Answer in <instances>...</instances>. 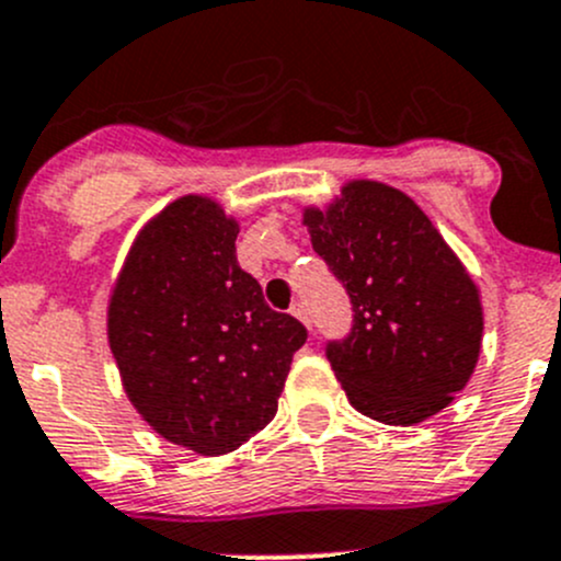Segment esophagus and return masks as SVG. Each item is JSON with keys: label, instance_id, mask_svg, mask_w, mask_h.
Listing matches in <instances>:
<instances>
[{"label": "esophagus", "instance_id": "34e87169", "mask_svg": "<svg viewBox=\"0 0 561 561\" xmlns=\"http://www.w3.org/2000/svg\"><path fill=\"white\" fill-rule=\"evenodd\" d=\"M290 314L293 317H298V320L304 322V325H312V320H309V312H307V307H304V304H293V309H290Z\"/></svg>", "mask_w": 561, "mask_h": 561}]
</instances>
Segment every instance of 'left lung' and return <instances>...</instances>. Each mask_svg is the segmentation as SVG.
<instances>
[{"mask_svg":"<svg viewBox=\"0 0 561 561\" xmlns=\"http://www.w3.org/2000/svg\"><path fill=\"white\" fill-rule=\"evenodd\" d=\"M304 225L353 301V333L328 344L350 404L388 426L445 410L478 366L483 304L432 219L396 186L353 179L304 206Z\"/></svg>","mask_w":561,"mask_h":561,"instance_id":"obj_1","label":"left lung"}]
</instances>
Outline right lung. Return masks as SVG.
Wrapping results in <instances>:
<instances>
[{"mask_svg": "<svg viewBox=\"0 0 561 561\" xmlns=\"http://www.w3.org/2000/svg\"><path fill=\"white\" fill-rule=\"evenodd\" d=\"M239 219L181 195L135 236L107 298V344L138 415L168 443L225 456L276 415L307 328L236 260Z\"/></svg>", "mask_w": 561, "mask_h": 561, "instance_id": "add662e5", "label": "right lung"}]
</instances>
